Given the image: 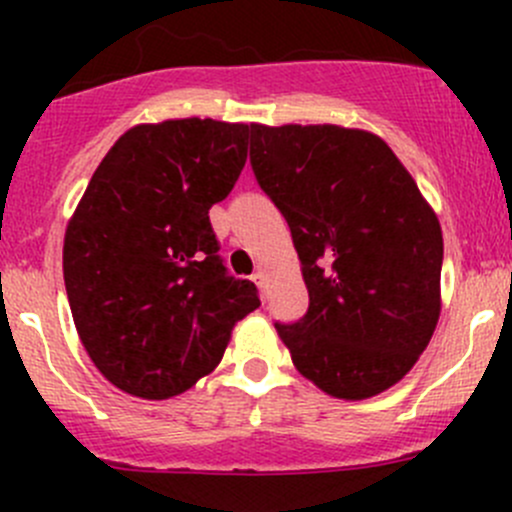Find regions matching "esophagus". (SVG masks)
<instances>
[{
    "label": "esophagus",
    "mask_w": 512,
    "mask_h": 512,
    "mask_svg": "<svg viewBox=\"0 0 512 512\" xmlns=\"http://www.w3.org/2000/svg\"><path fill=\"white\" fill-rule=\"evenodd\" d=\"M252 280H255V285L260 287L262 294H267V287H270V280H267L265 272H255V277H252Z\"/></svg>",
    "instance_id": "34e87169"
}]
</instances>
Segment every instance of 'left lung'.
<instances>
[{
  "mask_svg": "<svg viewBox=\"0 0 512 512\" xmlns=\"http://www.w3.org/2000/svg\"><path fill=\"white\" fill-rule=\"evenodd\" d=\"M250 163L285 215L309 309L275 324L304 379L361 401L399 384L441 314L443 235L416 180L361 128L255 126Z\"/></svg>",
  "mask_w": 512,
  "mask_h": 512,
  "instance_id": "left-lung-1",
  "label": "left lung"
}]
</instances>
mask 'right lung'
I'll return each mask as SVG.
<instances>
[{
  "label": "right lung",
  "instance_id": "1",
  "mask_svg": "<svg viewBox=\"0 0 512 512\" xmlns=\"http://www.w3.org/2000/svg\"><path fill=\"white\" fill-rule=\"evenodd\" d=\"M255 123L175 118L133 126L98 163L64 235L71 317L121 391L170 399L223 359L260 307L227 275L208 210L227 198Z\"/></svg>",
  "mask_w": 512,
  "mask_h": 512
}]
</instances>
